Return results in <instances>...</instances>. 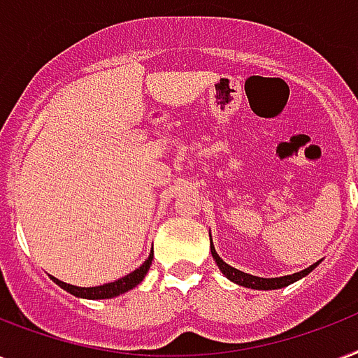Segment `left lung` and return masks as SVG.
<instances>
[{
  "mask_svg": "<svg viewBox=\"0 0 358 358\" xmlns=\"http://www.w3.org/2000/svg\"><path fill=\"white\" fill-rule=\"evenodd\" d=\"M210 252H212V257H214L215 264L220 266L222 274L227 278V280H231L233 283H238V285H242V287L257 289V291H274V289L287 287V285H291V283L299 282V280H302L304 276H308V274H310V272H312L319 263H321V261H317V263L310 264L308 268L300 270V272H294V274H287V276L259 278V276H253V274H245V272H242V270L234 268V266L225 263V261L217 255V252H215L212 236H210Z\"/></svg>",
  "mask_w": 358,
  "mask_h": 358,
  "instance_id": "8db88e82",
  "label": "left lung"
}]
</instances>
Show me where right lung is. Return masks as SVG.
I'll list each match as a JSON object with an SVG mask.
<instances>
[{"label": "right lung", "instance_id": "add662e5", "mask_svg": "<svg viewBox=\"0 0 358 358\" xmlns=\"http://www.w3.org/2000/svg\"><path fill=\"white\" fill-rule=\"evenodd\" d=\"M152 259H154V250L150 252L148 259L144 261L141 266L136 270H133L131 274L127 276L120 278L116 282H110V283H103V285H95V287H76V285H71V283H65L58 278L50 276V280L56 285H59L62 289H65L67 293L75 294L78 299H88V300H101V299H114V296H120V294L127 293L131 291L133 287H136L138 283L143 282L144 276L148 274L150 270V264H152Z\"/></svg>", "mask_w": 358, "mask_h": 358}]
</instances>
